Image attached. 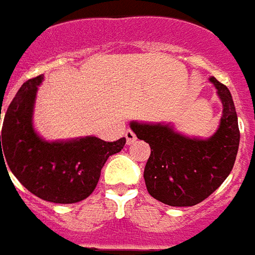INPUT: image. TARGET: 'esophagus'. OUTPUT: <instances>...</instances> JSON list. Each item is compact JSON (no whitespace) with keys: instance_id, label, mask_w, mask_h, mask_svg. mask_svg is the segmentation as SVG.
<instances>
[{"instance_id":"esophagus-1","label":"esophagus","mask_w":255,"mask_h":255,"mask_svg":"<svg viewBox=\"0 0 255 255\" xmlns=\"http://www.w3.org/2000/svg\"><path fill=\"white\" fill-rule=\"evenodd\" d=\"M125 137H126V141H128V144H131V142L136 141V134H134V131L133 130H126V133H125Z\"/></svg>"}]
</instances>
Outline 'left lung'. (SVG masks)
I'll use <instances>...</instances> for the list:
<instances>
[{
	"label": "left lung",
	"instance_id": "8db88e82",
	"mask_svg": "<svg viewBox=\"0 0 255 255\" xmlns=\"http://www.w3.org/2000/svg\"><path fill=\"white\" fill-rule=\"evenodd\" d=\"M223 102L218 130L207 140L189 138L167 125L131 122L137 138L151 147L144 169L148 194L169 206H195L209 198L225 181L235 165L240 131L238 115L229 89L214 77Z\"/></svg>",
	"mask_w": 255,
	"mask_h": 255
}]
</instances>
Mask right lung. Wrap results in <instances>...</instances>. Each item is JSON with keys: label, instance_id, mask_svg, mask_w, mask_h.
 Instances as JSON below:
<instances>
[{"label": "right lung", "instance_id": "obj_1", "mask_svg": "<svg viewBox=\"0 0 255 255\" xmlns=\"http://www.w3.org/2000/svg\"><path fill=\"white\" fill-rule=\"evenodd\" d=\"M42 79L44 75H38L26 81L9 104L1 130V167L8 166L21 185L41 199L77 203L95 191L106 160L125 147L126 138L113 142L97 137L66 142L42 140L31 121Z\"/></svg>", "mask_w": 255, "mask_h": 255}]
</instances>
